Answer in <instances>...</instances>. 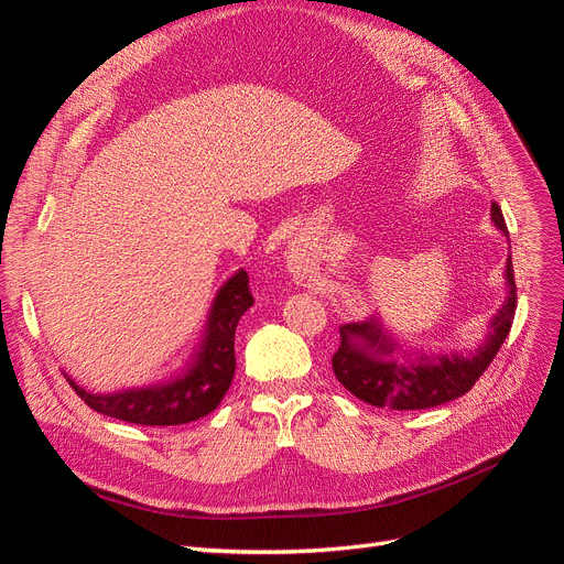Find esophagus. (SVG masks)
I'll list each match as a JSON object with an SVG mask.
<instances>
[{
	"label": "esophagus",
	"mask_w": 564,
	"mask_h": 564,
	"mask_svg": "<svg viewBox=\"0 0 564 564\" xmlns=\"http://www.w3.org/2000/svg\"><path fill=\"white\" fill-rule=\"evenodd\" d=\"M292 253H294V249H292Z\"/></svg>",
	"instance_id": "34e87169"
}]
</instances>
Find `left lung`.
<instances>
[{"instance_id": "8db88e82", "label": "left lung", "mask_w": 564, "mask_h": 564, "mask_svg": "<svg viewBox=\"0 0 564 564\" xmlns=\"http://www.w3.org/2000/svg\"><path fill=\"white\" fill-rule=\"evenodd\" d=\"M491 220L508 235L499 204H491ZM506 301L499 313L491 317L482 346L468 352L409 355L395 344V338L388 336V329L377 317L344 324L340 346L332 357L336 379L362 402L400 409V412L429 409L466 395L497 357L516 317L518 286L510 256L506 261Z\"/></svg>"}]
</instances>
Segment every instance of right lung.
<instances>
[{"mask_svg": "<svg viewBox=\"0 0 564 564\" xmlns=\"http://www.w3.org/2000/svg\"><path fill=\"white\" fill-rule=\"evenodd\" d=\"M251 305L249 275L245 270H237L218 289L207 317V329L193 360L166 381L94 395L73 379H65L98 414L139 425H181L197 421L214 412L232 383L235 329Z\"/></svg>", "mask_w": 564, "mask_h": 564, "instance_id": "right-lung-1", "label": "right lung"}]
</instances>
